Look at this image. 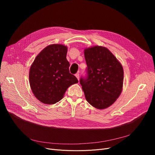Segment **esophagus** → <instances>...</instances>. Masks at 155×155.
<instances>
[{
	"label": "esophagus",
	"instance_id": "34e87169",
	"mask_svg": "<svg viewBox=\"0 0 155 155\" xmlns=\"http://www.w3.org/2000/svg\"><path fill=\"white\" fill-rule=\"evenodd\" d=\"M75 77L77 78V79L79 80V79H80V77H79V73H77L76 74H75Z\"/></svg>",
	"mask_w": 155,
	"mask_h": 155
}]
</instances>
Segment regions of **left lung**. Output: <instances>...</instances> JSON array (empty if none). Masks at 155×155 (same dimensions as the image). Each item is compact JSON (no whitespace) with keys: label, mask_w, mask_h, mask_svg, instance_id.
<instances>
[{"label":"left lung","mask_w":155,"mask_h":155,"mask_svg":"<svg viewBox=\"0 0 155 155\" xmlns=\"http://www.w3.org/2000/svg\"><path fill=\"white\" fill-rule=\"evenodd\" d=\"M87 77L80 83L87 101L98 109L109 107L123 91L124 70L121 63L105 47L85 48Z\"/></svg>","instance_id":"left-lung-1"}]
</instances>
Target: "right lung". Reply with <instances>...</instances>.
Segmentation results:
<instances>
[{
  "label": "right lung",
  "instance_id": "1",
  "mask_svg": "<svg viewBox=\"0 0 155 155\" xmlns=\"http://www.w3.org/2000/svg\"><path fill=\"white\" fill-rule=\"evenodd\" d=\"M67 46L50 45L41 51L29 70V84L32 93L40 102L54 104L59 102L67 88L78 82L70 73L67 60Z\"/></svg>",
  "mask_w": 155,
  "mask_h": 155
}]
</instances>
